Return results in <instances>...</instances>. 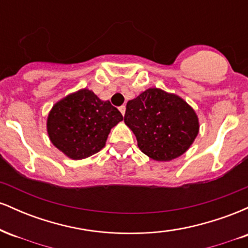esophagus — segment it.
<instances>
[{
    "mask_svg": "<svg viewBox=\"0 0 248 248\" xmlns=\"http://www.w3.org/2000/svg\"><path fill=\"white\" fill-rule=\"evenodd\" d=\"M119 109H120L121 114H122V115H124V113H126V106H121V107H119Z\"/></svg>",
    "mask_w": 248,
    "mask_h": 248,
    "instance_id": "obj_1",
    "label": "esophagus"
}]
</instances>
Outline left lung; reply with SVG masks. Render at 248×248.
I'll return each instance as SVG.
<instances>
[{"label": "left lung", "instance_id": "left-lung-1", "mask_svg": "<svg viewBox=\"0 0 248 248\" xmlns=\"http://www.w3.org/2000/svg\"><path fill=\"white\" fill-rule=\"evenodd\" d=\"M124 124L140 150L155 161H171L189 149L199 130L191 106L178 95L148 88L127 102Z\"/></svg>", "mask_w": 248, "mask_h": 248}]
</instances>
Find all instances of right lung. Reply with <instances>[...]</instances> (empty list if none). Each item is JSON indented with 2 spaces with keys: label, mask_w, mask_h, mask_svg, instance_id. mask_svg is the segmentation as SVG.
Returning a JSON list of instances; mask_svg holds the SVG:
<instances>
[{
  "label": "right lung",
  "mask_w": 248,
  "mask_h": 248,
  "mask_svg": "<svg viewBox=\"0 0 248 248\" xmlns=\"http://www.w3.org/2000/svg\"><path fill=\"white\" fill-rule=\"evenodd\" d=\"M122 114L109 101H102L84 88L55 104L47 116V134L53 146L72 160L100 152L110 129Z\"/></svg>",
  "instance_id": "add662e5"
}]
</instances>
